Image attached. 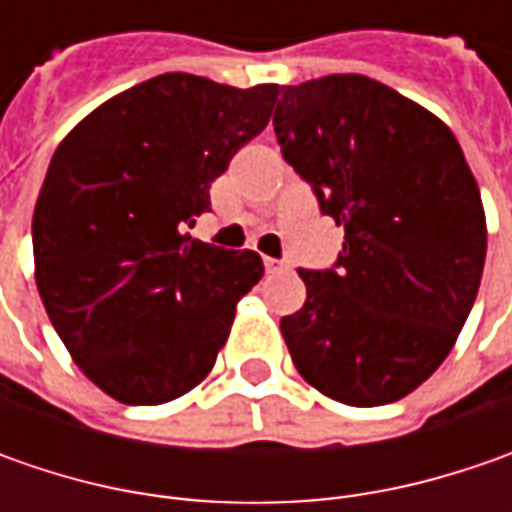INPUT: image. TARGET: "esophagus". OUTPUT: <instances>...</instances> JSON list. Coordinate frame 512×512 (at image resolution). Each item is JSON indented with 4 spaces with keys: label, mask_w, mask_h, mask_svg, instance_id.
I'll return each mask as SVG.
<instances>
[{
    "label": "esophagus",
    "mask_w": 512,
    "mask_h": 512,
    "mask_svg": "<svg viewBox=\"0 0 512 512\" xmlns=\"http://www.w3.org/2000/svg\"><path fill=\"white\" fill-rule=\"evenodd\" d=\"M265 267H267V273H273V270H282V267H285V262H279V259H270V256H265Z\"/></svg>",
    "instance_id": "34e87169"
}]
</instances>
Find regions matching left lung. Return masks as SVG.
<instances>
[{"mask_svg": "<svg viewBox=\"0 0 512 512\" xmlns=\"http://www.w3.org/2000/svg\"><path fill=\"white\" fill-rule=\"evenodd\" d=\"M273 130L344 227L336 265L299 270L305 305L282 319L290 359L336 402H396L444 362L476 302L479 185L442 119L359 73L282 88Z\"/></svg>", "mask_w": 512, "mask_h": 512, "instance_id": "left-lung-1", "label": "left lung"}]
</instances>
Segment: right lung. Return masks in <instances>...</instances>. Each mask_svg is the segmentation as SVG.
<instances>
[{
    "label": "right lung",
    "instance_id": "obj_1",
    "mask_svg": "<svg viewBox=\"0 0 512 512\" xmlns=\"http://www.w3.org/2000/svg\"><path fill=\"white\" fill-rule=\"evenodd\" d=\"M276 96L279 85L162 73L99 105L53 153L33 210L36 287L73 362L116 402L193 390L262 279L259 253L187 227Z\"/></svg>",
    "mask_w": 512,
    "mask_h": 512
}]
</instances>
